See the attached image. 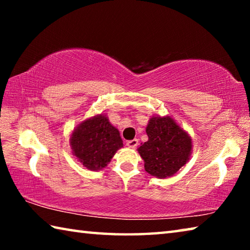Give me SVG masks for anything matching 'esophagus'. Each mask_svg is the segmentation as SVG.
I'll list each match as a JSON object with an SVG mask.
<instances>
[{
    "mask_svg": "<svg viewBox=\"0 0 250 250\" xmlns=\"http://www.w3.org/2000/svg\"><path fill=\"white\" fill-rule=\"evenodd\" d=\"M138 145H139L138 139H133V140L126 141V146H128L129 147H131V149H134V147H137Z\"/></svg>",
    "mask_w": 250,
    "mask_h": 250,
    "instance_id": "obj_1",
    "label": "esophagus"
}]
</instances>
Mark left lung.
Here are the masks:
<instances>
[{
    "instance_id": "obj_1",
    "label": "left lung",
    "mask_w": 250,
    "mask_h": 250,
    "mask_svg": "<svg viewBox=\"0 0 250 250\" xmlns=\"http://www.w3.org/2000/svg\"><path fill=\"white\" fill-rule=\"evenodd\" d=\"M149 140L138 147L146 171L158 179L173 176L188 162L192 138L170 116H153L146 125Z\"/></svg>"
}]
</instances>
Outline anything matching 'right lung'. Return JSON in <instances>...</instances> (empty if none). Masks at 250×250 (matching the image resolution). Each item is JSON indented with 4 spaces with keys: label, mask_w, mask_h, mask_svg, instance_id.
Returning <instances> with one entry per match:
<instances>
[{
    "label": "right lung",
    "mask_w": 250,
    "mask_h": 250,
    "mask_svg": "<svg viewBox=\"0 0 250 250\" xmlns=\"http://www.w3.org/2000/svg\"><path fill=\"white\" fill-rule=\"evenodd\" d=\"M69 143L73 154L90 171L103 170L124 146L119 130L103 113L80 122L70 134Z\"/></svg>",
    "instance_id": "right-lung-1"
}]
</instances>
